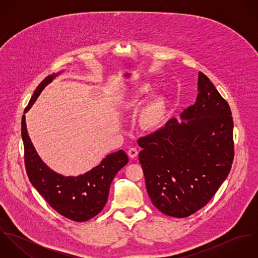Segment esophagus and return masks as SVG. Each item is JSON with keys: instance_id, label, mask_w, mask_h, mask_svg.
<instances>
[{"instance_id": "34e87169", "label": "esophagus", "mask_w": 258, "mask_h": 258, "mask_svg": "<svg viewBox=\"0 0 258 258\" xmlns=\"http://www.w3.org/2000/svg\"><path fill=\"white\" fill-rule=\"evenodd\" d=\"M137 155H138V151H137L136 148H130V149L128 150V156H129L131 159L137 157Z\"/></svg>"}]
</instances>
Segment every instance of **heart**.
I'll use <instances>...</instances> for the list:
<instances>
[{"label": "heart", "mask_w": 258, "mask_h": 258, "mask_svg": "<svg viewBox=\"0 0 258 258\" xmlns=\"http://www.w3.org/2000/svg\"><path fill=\"white\" fill-rule=\"evenodd\" d=\"M154 89V84L145 82L136 87L124 100V108L126 111H134L143 102V100ZM167 114L166 95L160 93L152 98L141 109L138 115V125L143 131L152 132L159 129Z\"/></svg>", "instance_id": "b5f03b06"}]
</instances>
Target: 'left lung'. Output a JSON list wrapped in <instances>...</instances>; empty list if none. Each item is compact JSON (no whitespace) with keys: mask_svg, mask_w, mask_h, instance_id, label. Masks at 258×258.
I'll use <instances>...</instances> for the list:
<instances>
[{"mask_svg":"<svg viewBox=\"0 0 258 258\" xmlns=\"http://www.w3.org/2000/svg\"><path fill=\"white\" fill-rule=\"evenodd\" d=\"M196 103L182 122L138 140L148 195L163 214L186 218L205 207L226 179L233 161V121L228 103L199 73Z\"/></svg>","mask_w":258,"mask_h":258,"instance_id":"obj_1","label":"left lung"}]
</instances>
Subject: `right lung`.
Returning <instances> with one entry per match:
<instances>
[{
  "instance_id": "1",
  "label": "right lung",
  "mask_w": 258,
  "mask_h": 258,
  "mask_svg": "<svg viewBox=\"0 0 258 258\" xmlns=\"http://www.w3.org/2000/svg\"><path fill=\"white\" fill-rule=\"evenodd\" d=\"M61 73L48 75L38 84L25 113L30 110L42 89ZM22 138L30 182L53 210L72 221H88L103 210L111 182L128 163L126 153L119 150L107 155L98 166L85 174L66 177L47 167L38 156L28 134L25 115L22 119Z\"/></svg>"
}]
</instances>
